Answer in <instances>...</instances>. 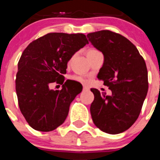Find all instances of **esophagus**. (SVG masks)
Returning <instances> with one entry per match:
<instances>
[{
	"instance_id": "1",
	"label": "esophagus",
	"mask_w": 160,
	"mask_h": 160,
	"mask_svg": "<svg viewBox=\"0 0 160 160\" xmlns=\"http://www.w3.org/2000/svg\"><path fill=\"white\" fill-rule=\"evenodd\" d=\"M90 90V89H89V87H86V86H84V87H83V90H85V91H87V90Z\"/></svg>"
}]
</instances>
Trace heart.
Returning <instances> with one entry per match:
<instances>
[{
    "label": "heart",
    "instance_id": "b5f03b06",
    "mask_svg": "<svg viewBox=\"0 0 160 160\" xmlns=\"http://www.w3.org/2000/svg\"><path fill=\"white\" fill-rule=\"evenodd\" d=\"M93 50H95V49H90L88 52L93 51ZM88 52H87V53H88ZM72 79H73V80H74V81L78 82H81V83H85L86 82H87L86 81V79H85L82 76H80V75L73 76V77H72Z\"/></svg>",
    "mask_w": 160,
    "mask_h": 160
}]
</instances>
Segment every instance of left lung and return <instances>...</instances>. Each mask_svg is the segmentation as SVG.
Returning <instances> with one entry per match:
<instances>
[{
	"instance_id": "obj_1",
	"label": "left lung",
	"mask_w": 160,
	"mask_h": 160,
	"mask_svg": "<svg viewBox=\"0 0 160 160\" xmlns=\"http://www.w3.org/2000/svg\"><path fill=\"white\" fill-rule=\"evenodd\" d=\"M87 38L104 56L98 78L112 92L107 96L90 89L94 95L90 105L93 122L104 132L119 134L129 129L140 114L148 90L146 63L135 45L116 32L97 31Z\"/></svg>"
}]
</instances>
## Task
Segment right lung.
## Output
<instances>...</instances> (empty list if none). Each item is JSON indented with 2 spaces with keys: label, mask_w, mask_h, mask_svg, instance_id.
<instances>
[{
  "label": "right lung",
  "mask_w": 160,
  "mask_h": 160,
  "mask_svg": "<svg viewBox=\"0 0 160 160\" xmlns=\"http://www.w3.org/2000/svg\"><path fill=\"white\" fill-rule=\"evenodd\" d=\"M89 44L82 33L51 32L31 42L18 62L16 91L23 116L31 128L51 131L65 122L70 103L82 87L66 81L67 63L74 53ZM54 81L63 83L61 91L49 89Z\"/></svg>",
  "instance_id": "right-lung-1"
}]
</instances>
